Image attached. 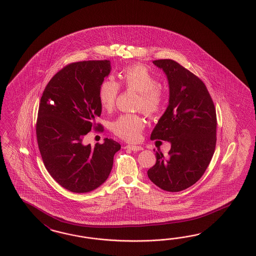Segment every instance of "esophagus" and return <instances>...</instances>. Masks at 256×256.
I'll list each match as a JSON object with an SVG mask.
<instances>
[{
    "mask_svg": "<svg viewBox=\"0 0 256 256\" xmlns=\"http://www.w3.org/2000/svg\"><path fill=\"white\" fill-rule=\"evenodd\" d=\"M125 148H126V149H130V150H134V152L144 150V148H142V146H136V145H126Z\"/></svg>",
    "mask_w": 256,
    "mask_h": 256,
    "instance_id": "1",
    "label": "esophagus"
}]
</instances>
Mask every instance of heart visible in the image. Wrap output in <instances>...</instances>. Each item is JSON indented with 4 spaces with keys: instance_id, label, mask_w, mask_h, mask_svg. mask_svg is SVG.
Segmentation results:
<instances>
[{
    "instance_id": "obj_1",
    "label": "heart",
    "mask_w": 256,
    "mask_h": 256,
    "mask_svg": "<svg viewBox=\"0 0 256 256\" xmlns=\"http://www.w3.org/2000/svg\"><path fill=\"white\" fill-rule=\"evenodd\" d=\"M123 85L128 90L138 94L137 107L147 116H156L161 112L166 102V94L158 86V80L144 64H133L126 68L120 74ZM119 86L111 78L100 84L99 100L106 110H111L118 98ZM145 122L140 116L134 114H122L112 123V130L118 137L128 142H137L140 138Z\"/></svg>"
}]
</instances>
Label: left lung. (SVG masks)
Returning a JSON list of instances; mask_svg holds the SVG:
<instances>
[{"label": "left lung", "mask_w": 256, "mask_h": 256, "mask_svg": "<svg viewBox=\"0 0 256 256\" xmlns=\"http://www.w3.org/2000/svg\"><path fill=\"white\" fill-rule=\"evenodd\" d=\"M162 69L169 85L168 106L150 134L152 140L171 144L168 156L154 150L156 164L147 174L166 192L192 186L204 174L216 142V114L204 83L178 62L154 61Z\"/></svg>", "instance_id": "1"}]
</instances>
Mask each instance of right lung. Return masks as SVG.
Here are the masks:
<instances>
[{"instance_id":"add662e5","label":"right lung","mask_w":256,"mask_h":256,"mask_svg":"<svg viewBox=\"0 0 256 256\" xmlns=\"http://www.w3.org/2000/svg\"><path fill=\"white\" fill-rule=\"evenodd\" d=\"M110 71L109 60L72 62L52 78L40 99L36 134L44 166L72 192L100 187L121 148L111 138L94 147L83 144L92 128L100 126L95 122L102 112L99 90Z\"/></svg>"}]
</instances>
